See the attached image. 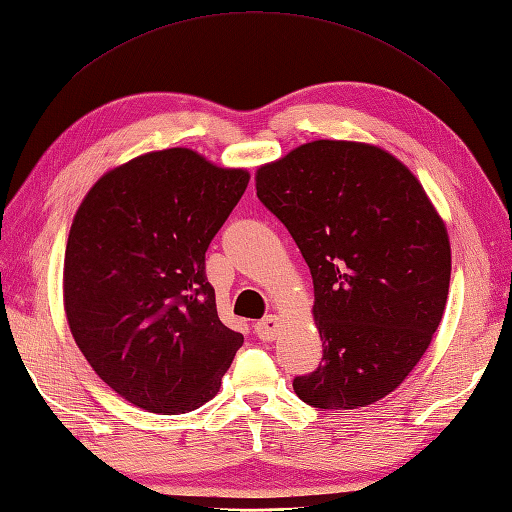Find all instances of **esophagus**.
Masks as SVG:
<instances>
[{
	"instance_id": "obj_1",
	"label": "esophagus",
	"mask_w": 512,
	"mask_h": 512,
	"mask_svg": "<svg viewBox=\"0 0 512 512\" xmlns=\"http://www.w3.org/2000/svg\"><path fill=\"white\" fill-rule=\"evenodd\" d=\"M254 331L258 335V339H263V342H274L280 333V322L276 315H267L263 320L254 324Z\"/></svg>"
}]
</instances>
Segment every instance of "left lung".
<instances>
[{"instance_id": "obj_1", "label": "left lung", "mask_w": 512, "mask_h": 512, "mask_svg": "<svg viewBox=\"0 0 512 512\" xmlns=\"http://www.w3.org/2000/svg\"><path fill=\"white\" fill-rule=\"evenodd\" d=\"M260 203L311 269L322 363L293 379L304 403L355 410L414 370L442 320L451 278L447 227L396 157L317 140L260 166Z\"/></svg>"}]
</instances>
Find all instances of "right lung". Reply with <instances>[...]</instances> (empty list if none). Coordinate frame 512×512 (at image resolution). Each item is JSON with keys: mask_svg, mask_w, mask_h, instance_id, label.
<instances>
[{"mask_svg": "<svg viewBox=\"0 0 512 512\" xmlns=\"http://www.w3.org/2000/svg\"><path fill=\"white\" fill-rule=\"evenodd\" d=\"M247 181L243 168L166 149L109 170L76 212L67 322L98 377L142 410H197L243 346L219 320L206 252Z\"/></svg>", "mask_w": 512, "mask_h": 512, "instance_id": "right-lung-1", "label": "right lung"}]
</instances>
